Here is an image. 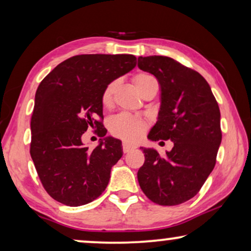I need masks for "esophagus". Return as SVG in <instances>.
<instances>
[{
	"mask_svg": "<svg viewBox=\"0 0 251 251\" xmlns=\"http://www.w3.org/2000/svg\"><path fill=\"white\" fill-rule=\"evenodd\" d=\"M133 149H135L133 145H130L129 143H123V152L125 153H129L130 151H132Z\"/></svg>",
	"mask_w": 251,
	"mask_h": 251,
	"instance_id": "esophagus-1",
	"label": "esophagus"
}]
</instances>
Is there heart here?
Instances as JSON below:
<instances>
[{
    "label": "heart",
    "mask_w": 251,
    "mask_h": 251,
    "mask_svg": "<svg viewBox=\"0 0 251 251\" xmlns=\"http://www.w3.org/2000/svg\"><path fill=\"white\" fill-rule=\"evenodd\" d=\"M156 82L152 75L147 73H138L133 76V83H135L137 90L140 91L145 88L147 84ZM119 85V81L114 80L106 85L101 92V104L104 107H111L113 104V95ZM109 130L113 135L121 137V138L128 140V142H136L147 128L146 122L142 119L136 118L128 114V113H120V114L113 116L108 122Z\"/></svg>",
    "instance_id": "1"
}]
</instances>
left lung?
<instances>
[{"label": "left lung", "mask_w": 251, "mask_h": 251, "mask_svg": "<svg viewBox=\"0 0 251 251\" xmlns=\"http://www.w3.org/2000/svg\"><path fill=\"white\" fill-rule=\"evenodd\" d=\"M138 67L153 74L161 88L159 116L149 139L174 142L164 156L142 147L139 186L154 203H184L198 194L216 164L222 142L218 104L205 78L173 58L139 57Z\"/></svg>", "instance_id": "left-lung-1"}]
</instances>
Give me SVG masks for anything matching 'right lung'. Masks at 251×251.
<instances>
[{"label": "right lung", "mask_w": 251, "mask_h": 251, "mask_svg": "<svg viewBox=\"0 0 251 251\" xmlns=\"http://www.w3.org/2000/svg\"><path fill=\"white\" fill-rule=\"evenodd\" d=\"M136 64L133 54H78L60 63L40 83L29 152L44 190L56 201L70 207L87 204L108 185L112 167L123 152L119 139L105 137L101 92ZM89 126L104 137L94 150L81 143Z\"/></svg>", "instance_id": "right-lung-1"}]
</instances>
